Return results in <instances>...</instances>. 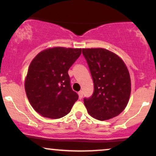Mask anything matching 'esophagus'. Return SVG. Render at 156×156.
<instances>
[{
    "label": "esophagus",
    "mask_w": 156,
    "mask_h": 156,
    "mask_svg": "<svg viewBox=\"0 0 156 156\" xmlns=\"http://www.w3.org/2000/svg\"><path fill=\"white\" fill-rule=\"evenodd\" d=\"M83 91H80V92H78V96H79V98H80V99H81V98H83Z\"/></svg>",
    "instance_id": "esophagus-1"
}]
</instances>
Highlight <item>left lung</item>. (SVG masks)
Returning a JSON list of instances; mask_svg holds the SVG:
<instances>
[{
  "instance_id": "left-lung-1",
  "label": "left lung",
  "mask_w": 156,
  "mask_h": 156,
  "mask_svg": "<svg viewBox=\"0 0 156 156\" xmlns=\"http://www.w3.org/2000/svg\"><path fill=\"white\" fill-rule=\"evenodd\" d=\"M94 82V92L83 102L89 115L98 120L117 117L129 101L131 83L128 69L117 54L104 48H83Z\"/></svg>"
}]
</instances>
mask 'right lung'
<instances>
[{"label":"right lung","mask_w":156,"mask_h":156,"mask_svg":"<svg viewBox=\"0 0 156 156\" xmlns=\"http://www.w3.org/2000/svg\"><path fill=\"white\" fill-rule=\"evenodd\" d=\"M80 53V48L55 47L41 51L32 60L25 90L31 106L39 114L59 119L70 112L78 95L71 88L68 70Z\"/></svg>","instance_id":"1"}]
</instances>
